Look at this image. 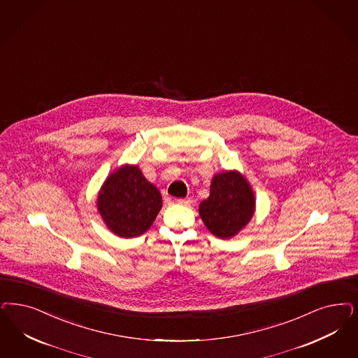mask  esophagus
<instances>
[{"label": "esophagus", "mask_w": 358, "mask_h": 358, "mask_svg": "<svg viewBox=\"0 0 358 358\" xmlns=\"http://www.w3.org/2000/svg\"><path fill=\"white\" fill-rule=\"evenodd\" d=\"M174 202H176V203H178V205L189 206V205H190L193 201H192V198H177Z\"/></svg>", "instance_id": "esophagus-1"}]
</instances>
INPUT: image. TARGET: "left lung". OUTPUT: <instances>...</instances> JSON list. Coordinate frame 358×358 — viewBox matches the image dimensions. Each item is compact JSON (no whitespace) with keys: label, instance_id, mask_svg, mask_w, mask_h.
Returning <instances> with one entry per match:
<instances>
[{"label":"left lung","instance_id":"left-lung-1","mask_svg":"<svg viewBox=\"0 0 358 358\" xmlns=\"http://www.w3.org/2000/svg\"><path fill=\"white\" fill-rule=\"evenodd\" d=\"M198 211L211 234L230 239L239 234L254 217L255 194L242 173H217L211 178L210 196L199 203Z\"/></svg>","mask_w":358,"mask_h":358}]
</instances>
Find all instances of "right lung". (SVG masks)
I'll return each instance as SVG.
<instances>
[{
	"label": "right lung",
	"mask_w": 358,
	"mask_h": 358,
	"mask_svg": "<svg viewBox=\"0 0 358 358\" xmlns=\"http://www.w3.org/2000/svg\"><path fill=\"white\" fill-rule=\"evenodd\" d=\"M98 211L107 229L120 238L144 234L162 208L160 190L137 165L124 164L106 178L98 193Z\"/></svg>",
	"instance_id": "right-lung-1"
}]
</instances>
